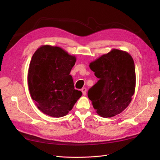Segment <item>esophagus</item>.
<instances>
[{"label": "esophagus", "mask_w": 160, "mask_h": 160, "mask_svg": "<svg viewBox=\"0 0 160 160\" xmlns=\"http://www.w3.org/2000/svg\"><path fill=\"white\" fill-rule=\"evenodd\" d=\"M86 91H87V89H86V88H82V94H83V95H86Z\"/></svg>", "instance_id": "1"}]
</instances>
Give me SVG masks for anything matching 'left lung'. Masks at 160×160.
Here are the masks:
<instances>
[{"instance_id":"obj_1","label":"left lung","mask_w":160,"mask_h":160,"mask_svg":"<svg viewBox=\"0 0 160 160\" xmlns=\"http://www.w3.org/2000/svg\"><path fill=\"white\" fill-rule=\"evenodd\" d=\"M89 67L99 78L88 93L97 114L108 118L122 112L131 102L136 88L131 55L113 48L91 62Z\"/></svg>"}]
</instances>
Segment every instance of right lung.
<instances>
[{
	"label": "right lung",
	"mask_w": 160,
	"mask_h": 160,
	"mask_svg": "<svg viewBox=\"0 0 160 160\" xmlns=\"http://www.w3.org/2000/svg\"><path fill=\"white\" fill-rule=\"evenodd\" d=\"M77 61L59 47L42 45L33 54L28 72L31 98L39 110L48 116L62 117L71 111L82 96L74 89L70 72Z\"/></svg>",
	"instance_id": "right-lung-1"
}]
</instances>
